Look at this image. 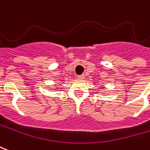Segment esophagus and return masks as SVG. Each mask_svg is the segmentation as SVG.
<instances>
[{"instance_id":"34e87169","label":"esophagus","mask_w":150,"mask_h":150,"mask_svg":"<svg viewBox=\"0 0 150 150\" xmlns=\"http://www.w3.org/2000/svg\"><path fill=\"white\" fill-rule=\"evenodd\" d=\"M84 77H85V75H78V78L80 79H83Z\"/></svg>"}]
</instances>
